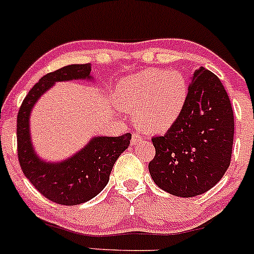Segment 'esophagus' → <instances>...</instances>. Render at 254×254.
<instances>
[{
  "instance_id": "obj_1",
  "label": "esophagus",
  "mask_w": 254,
  "mask_h": 254,
  "mask_svg": "<svg viewBox=\"0 0 254 254\" xmlns=\"http://www.w3.org/2000/svg\"><path fill=\"white\" fill-rule=\"evenodd\" d=\"M143 140V137H141L140 134H139V133H137V132H133L132 133V144L133 145H134V144H138L139 141H141Z\"/></svg>"
}]
</instances>
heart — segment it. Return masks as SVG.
Wrapping results in <instances>:
<instances>
[{
	"label": "heart",
	"instance_id": "heart-1",
	"mask_svg": "<svg viewBox=\"0 0 254 254\" xmlns=\"http://www.w3.org/2000/svg\"><path fill=\"white\" fill-rule=\"evenodd\" d=\"M188 100V83L178 71L149 69L129 76L119 87V102L135 111L141 129L160 133L170 129L182 115Z\"/></svg>",
	"mask_w": 254,
	"mask_h": 254
}]
</instances>
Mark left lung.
<instances>
[{"label": "left lung", "mask_w": 254, "mask_h": 254, "mask_svg": "<svg viewBox=\"0 0 254 254\" xmlns=\"http://www.w3.org/2000/svg\"><path fill=\"white\" fill-rule=\"evenodd\" d=\"M234 125L224 86L213 72L198 69L182 115L165 135L151 139L155 157L149 172L155 184L181 197L212 189L230 165Z\"/></svg>", "instance_id": "1"}]
</instances>
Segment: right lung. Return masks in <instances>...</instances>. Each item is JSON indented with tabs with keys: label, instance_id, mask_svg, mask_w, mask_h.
<instances>
[{
	"label": "right lung",
	"instance_id": "obj_1",
	"mask_svg": "<svg viewBox=\"0 0 254 254\" xmlns=\"http://www.w3.org/2000/svg\"><path fill=\"white\" fill-rule=\"evenodd\" d=\"M91 64H73L47 73L32 87L21 103L17 117L18 160L23 173L41 195L64 206L93 198L108 184L114 163L129 145L132 135L95 137L64 162L41 161L32 149L29 117L37 99L58 81L91 78Z\"/></svg>",
	"mask_w": 254,
	"mask_h": 254
}]
</instances>
